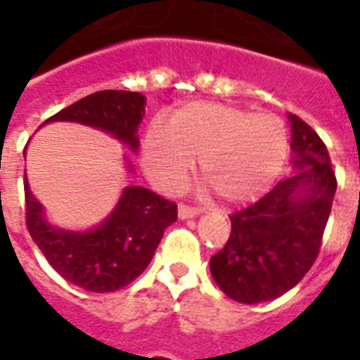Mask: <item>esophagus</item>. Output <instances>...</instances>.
<instances>
[{"mask_svg":"<svg viewBox=\"0 0 360 360\" xmlns=\"http://www.w3.org/2000/svg\"><path fill=\"white\" fill-rule=\"evenodd\" d=\"M177 211H179V219H192V217H198V214H200V209L185 205V203H181Z\"/></svg>","mask_w":360,"mask_h":360,"instance_id":"esophagus-1","label":"esophagus"}]
</instances>
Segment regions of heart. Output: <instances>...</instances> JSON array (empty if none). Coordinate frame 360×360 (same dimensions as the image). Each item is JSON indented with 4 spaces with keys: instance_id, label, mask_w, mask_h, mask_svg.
Listing matches in <instances>:
<instances>
[{
    "instance_id": "1",
    "label": "heart",
    "mask_w": 360,
    "mask_h": 360,
    "mask_svg": "<svg viewBox=\"0 0 360 360\" xmlns=\"http://www.w3.org/2000/svg\"><path fill=\"white\" fill-rule=\"evenodd\" d=\"M288 157V130L273 114H250L219 103H188L168 127L149 124L141 140L147 177L177 192L200 158L202 179L228 205L254 202L271 188Z\"/></svg>"
}]
</instances>
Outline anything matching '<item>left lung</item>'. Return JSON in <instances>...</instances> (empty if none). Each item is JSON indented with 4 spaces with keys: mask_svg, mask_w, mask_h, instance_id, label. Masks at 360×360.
<instances>
[{
    "mask_svg": "<svg viewBox=\"0 0 360 360\" xmlns=\"http://www.w3.org/2000/svg\"><path fill=\"white\" fill-rule=\"evenodd\" d=\"M295 174L231 214V233L211 257V274L237 302L273 301L295 288L318 257L336 177L316 130L290 114Z\"/></svg>",
    "mask_w": 360,
    "mask_h": 360,
    "instance_id": "1",
    "label": "left lung"
}]
</instances>
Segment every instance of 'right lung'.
Masks as SVG:
<instances>
[{"instance_id":"add662e5","label":"right lung","mask_w":360,"mask_h":360,"mask_svg":"<svg viewBox=\"0 0 360 360\" xmlns=\"http://www.w3.org/2000/svg\"><path fill=\"white\" fill-rule=\"evenodd\" d=\"M146 114V97L136 91H97L70 104L50 121H70L104 130L138 149V127ZM25 224L48 263L67 282L93 293L117 291L138 278L157 250L164 230L177 220V205L143 186H127L103 224L87 231L56 228L44 219L42 205L24 177Z\"/></svg>"}]
</instances>
